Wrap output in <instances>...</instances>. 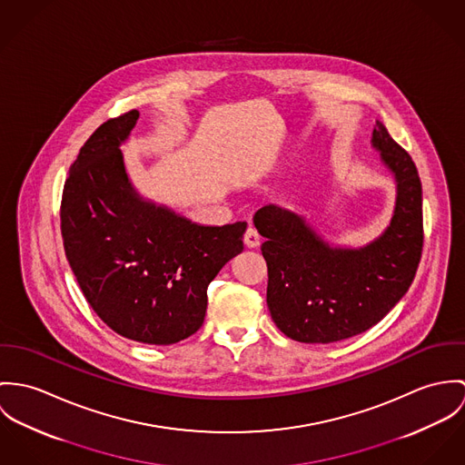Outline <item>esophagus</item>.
I'll list each match as a JSON object with an SVG mask.
<instances>
[{
	"mask_svg": "<svg viewBox=\"0 0 465 465\" xmlns=\"http://www.w3.org/2000/svg\"><path fill=\"white\" fill-rule=\"evenodd\" d=\"M244 244H246L248 248H257L258 244H260V235H258V232L253 226H250V228L246 230V233H244Z\"/></svg>",
	"mask_w": 465,
	"mask_h": 465,
	"instance_id": "esophagus-1",
	"label": "esophagus"
}]
</instances>
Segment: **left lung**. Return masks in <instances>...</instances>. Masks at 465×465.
I'll use <instances>...</instances> for the list:
<instances>
[{"label": "left lung", "instance_id": "left-lung-1", "mask_svg": "<svg viewBox=\"0 0 465 465\" xmlns=\"http://www.w3.org/2000/svg\"><path fill=\"white\" fill-rule=\"evenodd\" d=\"M372 146L398 183L387 230L359 250L330 248L294 212L257 210L265 237L267 307L287 337L307 344L350 339L380 322L407 294L422 253V189L412 156L376 121Z\"/></svg>", "mask_w": 465, "mask_h": 465}]
</instances>
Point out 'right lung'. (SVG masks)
<instances>
[{
	"label": "right lung",
	"mask_w": 465,
	"mask_h": 465,
	"mask_svg": "<svg viewBox=\"0 0 465 465\" xmlns=\"http://www.w3.org/2000/svg\"><path fill=\"white\" fill-rule=\"evenodd\" d=\"M137 110L104 123L64 183L60 230L87 303L115 333L167 346L196 333L207 289L244 248L246 223L202 226L144 202L128 182L119 146Z\"/></svg>",
	"instance_id": "1"
}]
</instances>
